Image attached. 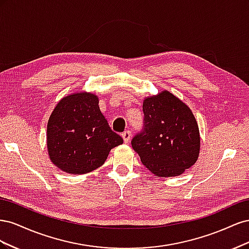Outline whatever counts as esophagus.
I'll return each instance as SVG.
<instances>
[{
	"mask_svg": "<svg viewBox=\"0 0 249 249\" xmlns=\"http://www.w3.org/2000/svg\"><path fill=\"white\" fill-rule=\"evenodd\" d=\"M131 136H132V135H131V132H130V131H125V132H124L123 135H122V137H123L124 143H127V142L130 141Z\"/></svg>",
	"mask_w": 249,
	"mask_h": 249,
	"instance_id": "esophagus-1",
	"label": "esophagus"
}]
</instances>
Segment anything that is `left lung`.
<instances>
[{"instance_id": "1", "label": "left lung", "mask_w": 249, "mask_h": 249, "mask_svg": "<svg viewBox=\"0 0 249 249\" xmlns=\"http://www.w3.org/2000/svg\"><path fill=\"white\" fill-rule=\"evenodd\" d=\"M142 109L144 127L132 140L134 150L155 176H180L199 156V129L191 109L167 90L145 97Z\"/></svg>"}]
</instances>
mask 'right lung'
<instances>
[{"mask_svg":"<svg viewBox=\"0 0 249 249\" xmlns=\"http://www.w3.org/2000/svg\"><path fill=\"white\" fill-rule=\"evenodd\" d=\"M123 138L109 126L96 94L74 92L60 100L47 127L48 154L52 163L71 175H83L105 163L110 150Z\"/></svg>","mask_w":249,"mask_h":249,"instance_id":"right-lung-1","label":"right lung"}]
</instances>
